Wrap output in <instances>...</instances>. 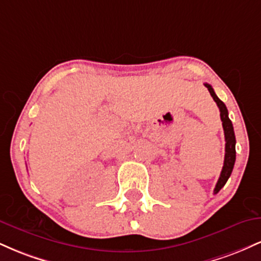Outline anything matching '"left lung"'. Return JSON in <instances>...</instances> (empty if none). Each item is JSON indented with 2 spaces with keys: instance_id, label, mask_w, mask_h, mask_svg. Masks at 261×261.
Listing matches in <instances>:
<instances>
[{
  "instance_id": "left-lung-1",
  "label": "left lung",
  "mask_w": 261,
  "mask_h": 261,
  "mask_svg": "<svg viewBox=\"0 0 261 261\" xmlns=\"http://www.w3.org/2000/svg\"><path fill=\"white\" fill-rule=\"evenodd\" d=\"M205 87L208 89L210 94L214 98V100L216 101L218 109H220V115L221 120H222V126L224 131V140H226V153H224V162L222 167V172H221L220 178H218V181L216 184V188H215V194H217L218 191L221 190L224 187L228 178L230 176V173H232L233 167H234L236 162V136H234V130H233L232 121L229 120L228 118V110H227L226 106L220 98L217 97L216 93H215L214 88L208 85V83H205Z\"/></svg>"
}]
</instances>
